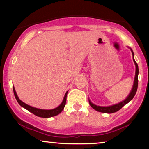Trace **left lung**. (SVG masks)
<instances>
[{
    "mask_svg": "<svg viewBox=\"0 0 149 149\" xmlns=\"http://www.w3.org/2000/svg\"><path fill=\"white\" fill-rule=\"evenodd\" d=\"M130 49L131 50V52L132 53V56H133V61H134V64H135V66H136L135 77H134V84H133V86H132V88L131 89V91H130L129 95H127V97H126L124 100H123L122 102H119L118 104H116L108 106V107H101V106H97L91 102L90 101V100H89V104H90L91 107H92L93 109L95 110L96 111L101 112V113H109V114L115 113V112L119 111V110L121 109L124 105H125L126 104L130 102L134 98V95H135L136 91H137V89H138V73H139V70H138V64L136 62L135 60H134V54L133 51H132L131 48H130Z\"/></svg>",
    "mask_w": 149,
    "mask_h": 149,
    "instance_id": "left-lung-1",
    "label": "left lung"
}]
</instances>
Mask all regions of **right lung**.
Here are the masks:
<instances>
[{
    "label": "right lung",
    "mask_w": 149,
    "mask_h": 149,
    "mask_svg": "<svg viewBox=\"0 0 149 149\" xmlns=\"http://www.w3.org/2000/svg\"><path fill=\"white\" fill-rule=\"evenodd\" d=\"M13 93H14V95H15V99L17 100V102L19 103V104L22 107H23L26 110H28V111H30V113H33L34 115L37 116V117H40L42 118H49V117H54V116L59 115V114L63 111L65 105H66V96H67V93H68V91H67L66 93H65V95L64 97V99H63V100L62 102V103H61L58 107L55 108L54 109L45 110V109H37V108H34L33 107H31V106L30 105H28L27 104L24 103V102H22L21 100H19V97H18L14 86H13Z\"/></svg>",
    "instance_id": "add662e5"
}]
</instances>
